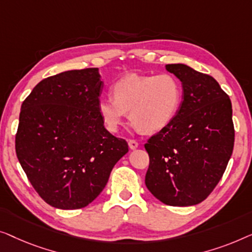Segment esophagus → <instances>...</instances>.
<instances>
[{"instance_id":"1","label":"esophagus","mask_w":252,"mask_h":252,"mask_svg":"<svg viewBox=\"0 0 252 252\" xmlns=\"http://www.w3.org/2000/svg\"><path fill=\"white\" fill-rule=\"evenodd\" d=\"M127 144H129L130 150H136V148L138 147V143H137L136 140H133V139H131V140L127 141Z\"/></svg>"}]
</instances>
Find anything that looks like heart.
<instances>
[{"label": "heart", "mask_w": 252, "mask_h": 252, "mask_svg": "<svg viewBox=\"0 0 252 252\" xmlns=\"http://www.w3.org/2000/svg\"><path fill=\"white\" fill-rule=\"evenodd\" d=\"M113 98H100L98 112L109 131H118L126 113L144 132H158L169 126L183 101V87L171 74H129L112 87Z\"/></svg>", "instance_id": "obj_1"}]
</instances>
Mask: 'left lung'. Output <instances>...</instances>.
I'll use <instances>...</instances> for the list:
<instances>
[{
  "label": "left lung",
  "instance_id": "left-lung-1",
  "mask_svg": "<svg viewBox=\"0 0 252 252\" xmlns=\"http://www.w3.org/2000/svg\"><path fill=\"white\" fill-rule=\"evenodd\" d=\"M165 69L182 82L183 101L171 123L145 144V184L162 203L189 207L208 197L231 158L232 102L210 75L185 63Z\"/></svg>",
  "mask_w": 252,
  "mask_h": 252
}]
</instances>
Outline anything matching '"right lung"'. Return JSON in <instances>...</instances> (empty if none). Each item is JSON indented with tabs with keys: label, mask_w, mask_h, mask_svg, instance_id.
Here are the masks:
<instances>
[{
	"label": "right lung",
	"mask_w": 252,
	"mask_h": 252,
	"mask_svg": "<svg viewBox=\"0 0 252 252\" xmlns=\"http://www.w3.org/2000/svg\"><path fill=\"white\" fill-rule=\"evenodd\" d=\"M98 68L73 69L36 84L21 105L16 153L35 190L63 210L87 207L129 152L98 112Z\"/></svg>",
	"instance_id": "right-lung-1"
}]
</instances>
